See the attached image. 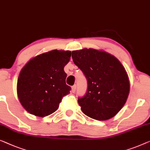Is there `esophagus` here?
Listing matches in <instances>:
<instances>
[{
	"mask_svg": "<svg viewBox=\"0 0 150 150\" xmlns=\"http://www.w3.org/2000/svg\"><path fill=\"white\" fill-rule=\"evenodd\" d=\"M76 90V85L74 84V85H73L72 86H71V91H72V93H75Z\"/></svg>",
	"mask_w": 150,
	"mask_h": 150,
	"instance_id": "1",
	"label": "esophagus"
}]
</instances>
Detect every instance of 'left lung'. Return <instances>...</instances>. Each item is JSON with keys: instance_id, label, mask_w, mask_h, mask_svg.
<instances>
[{"instance_id": "left-lung-1", "label": "left lung", "mask_w": 150, "mask_h": 150, "mask_svg": "<svg viewBox=\"0 0 150 150\" xmlns=\"http://www.w3.org/2000/svg\"><path fill=\"white\" fill-rule=\"evenodd\" d=\"M71 57L87 80L85 95L78 98L82 112L98 120L112 118L129 96L130 84L125 68L114 56L96 49L73 51Z\"/></svg>"}]
</instances>
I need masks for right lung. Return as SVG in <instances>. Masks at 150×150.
I'll return each mask as SVG.
<instances>
[{
	"label": "right lung",
	"mask_w": 150,
	"mask_h": 150,
	"mask_svg": "<svg viewBox=\"0 0 150 150\" xmlns=\"http://www.w3.org/2000/svg\"><path fill=\"white\" fill-rule=\"evenodd\" d=\"M71 57L70 51L53 50L30 61L19 74L17 95L24 109L44 117L59 108L63 97L70 93L64 66Z\"/></svg>",
	"instance_id": "obj_1"
}]
</instances>
